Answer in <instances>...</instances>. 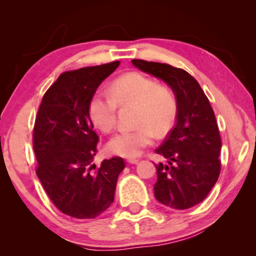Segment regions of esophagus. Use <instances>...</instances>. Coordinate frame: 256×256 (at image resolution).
<instances>
[{
	"label": "esophagus",
	"mask_w": 256,
	"mask_h": 256,
	"mask_svg": "<svg viewBox=\"0 0 256 256\" xmlns=\"http://www.w3.org/2000/svg\"><path fill=\"white\" fill-rule=\"evenodd\" d=\"M128 164H137L138 162V158H126Z\"/></svg>",
	"instance_id": "34e87169"
}]
</instances>
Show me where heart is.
I'll return each instance as SVG.
<instances>
[{
    "label": "heart",
    "mask_w": 256,
    "mask_h": 256,
    "mask_svg": "<svg viewBox=\"0 0 256 256\" xmlns=\"http://www.w3.org/2000/svg\"><path fill=\"white\" fill-rule=\"evenodd\" d=\"M136 106L134 124L140 128L116 134L108 142L112 154L136 158L152 146L154 132L164 136L177 116V100L168 86L158 84L140 72L122 74L110 85V92L98 91L90 100L89 116L104 134L116 128L118 107Z\"/></svg>",
    "instance_id": "b5f03b06"
}]
</instances>
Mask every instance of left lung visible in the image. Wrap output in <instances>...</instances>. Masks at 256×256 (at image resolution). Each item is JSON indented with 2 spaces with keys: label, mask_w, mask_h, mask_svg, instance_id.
<instances>
[{
  "label": "left lung",
  "mask_w": 256,
  "mask_h": 256,
  "mask_svg": "<svg viewBox=\"0 0 256 256\" xmlns=\"http://www.w3.org/2000/svg\"><path fill=\"white\" fill-rule=\"evenodd\" d=\"M140 71L165 80L177 98V122L156 154L167 158L156 167L154 195L174 210L198 204L218 180L222 138L208 98L195 78L171 64L134 58Z\"/></svg>",
  "instance_id": "left-lung-1"
}]
</instances>
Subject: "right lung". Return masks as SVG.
I'll list each match as a JSON object with an SVG mask.
<instances>
[{
	"label": "right lung",
	"mask_w": 256,
	"mask_h": 256,
	"mask_svg": "<svg viewBox=\"0 0 256 256\" xmlns=\"http://www.w3.org/2000/svg\"><path fill=\"white\" fill-rule=\"evenodd\" d=\"M119 61L61 73L44 94L34 120V150L37 177L61 213L77 219H95L112 204L122 158L98 166V136L89 116L90 100Z\"/></svg>",
	"instance_id": "obj_1"
}]
</instances>
